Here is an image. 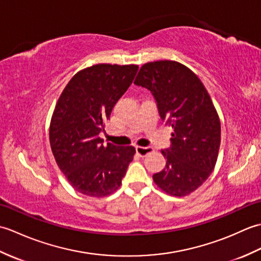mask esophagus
<instances>
[{
  "instance_id": "1",
  "label": "esophagus",
  "mask_w": 261,
  "mask_h": 261,
  "mask_svg": "<svg viewBox=\"0 0 261 261\" xmlns=\"http://www.w3.org/2000/svg\"><path fill=\"white\" fill-rule=\"evenodd\" d=\"M136 151L140 157H145L148 153L152 152L153 149L151 147H136Z\"/></svg>"
}]
</instances>
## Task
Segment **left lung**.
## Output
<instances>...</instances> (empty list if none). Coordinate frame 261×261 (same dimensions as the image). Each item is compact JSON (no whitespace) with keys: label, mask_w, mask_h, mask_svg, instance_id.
Listing matches in <instances>:
<instances>
[{"label":"left lung","mask_w":261,"mask_h":261,"mask_svg":"<svg viewBox=\"0 0 261 261\" xmlns=\"http://www.w3.org/2000/svg\"><path fill=\"white\" fill-rule=\"evenodd\" d=\"M137 86L150 91L160 118L173 127L167 162L153 180L169 195L185 196L208 178L218 159L221 124L206 88L186 66L170 60L140 68Z\"/></svg>","instance_id":"8db88e82"}]
</instances>
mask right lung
I'll return each mask as SVG.
<instances>
[{
	"label": "right lung",
	"instance_id": "1",
	"mask_svg": "<svg viewBox=\"0 0 261 261\" xmlns=\"http://www.w3.org/2000/svg\"><path fill=\"white\" fill-rule=\"evenodd\" d=\"M136 65H94L69 81L55 108L49 139L59 169L77 192L107 196L121 185L136 149L108 143L104 132L116 102L134 82Z\"/></svg>",
	"mask_w": 261,
	"mask_h": 261
}]
</instances>
